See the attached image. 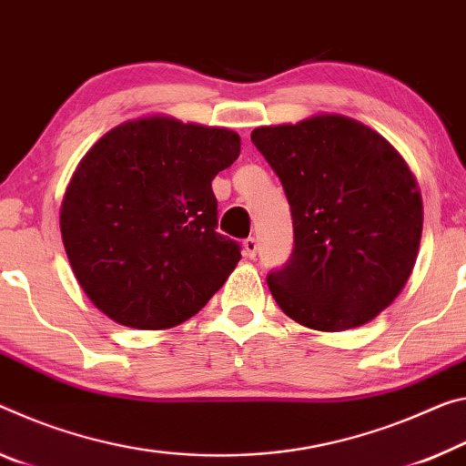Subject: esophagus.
Segmentation results:
<instances>
[{
  "label": "esophagus",
  "mask_w": 466,
  "mask_h": 466,
  "mask_svg": "<svg viewBox=\"0 0 466 466\" xmlns=\"http://www.w3.org/2000/svg\"><path fill=\"white\" fill-rule=\"evenodd\" d=\"M242 245H245V253L250 257V259L257 257V250H259V242H257V238L250 236V238H247L245 242H242Z\"/></svg>",
  "instance_id": "34e87169"
}]
</instances>
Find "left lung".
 <instances>
[{
  "instance_id": "left-lung-1",
  "label": "left lung",
  "mask_w": 466,
  "mask_h": 466,
  "mask_svg": "<svg viewBox=\"0 0 466 466\" xmlns=\"http://www.w3.org/2000/svg\"><path fill=\"white\" fill-rule=\"evenodd\" d=\"M250 140L292 213L294 247L284 268L268 273L271 297L313 329L371 321L404 288L423 230L404 159L378 132L336 114L255 128Z\"/></svg>"
}]
</instances>
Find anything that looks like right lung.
I'll use <instances>...</instances> for the list:
<instances>
[{
  "mask_svg": "<svg viewBox=\"0 0 466 466\" xmlns=\"http://www.w3.org/2000/svg\"><path fill=\"white\" fill-rule=\"evenodd\" d=\"M240 155L228 128L143 117L101 137L62 203V240L78 284L107 317L166 329L207 305L240 261L218 228L211 180Z\"/></svg>",
  "mask_w": 466,
  "mask_h": 466,
  "instance_id": "add662e5",
  "label": "right lung"
}]
</instances>
